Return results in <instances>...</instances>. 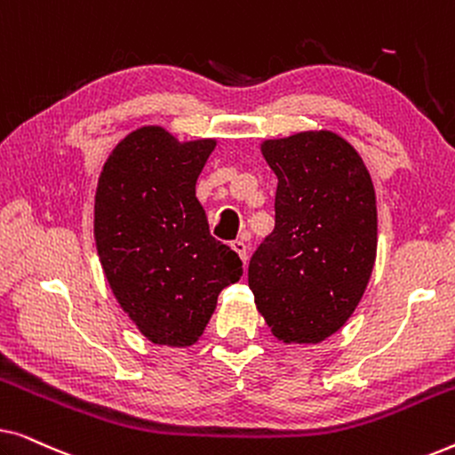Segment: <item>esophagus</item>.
<instances>
[{"instance_id":"obj_1","label":"esophagus","mask_w":455,"mask_h":455,"mask_svg":"<svg viewBox=\"0 0 455 455\" xmlns=\"http://www.w3.org/2000/svg\"><path fill=\"white\" fill-rule=\"evenodd\" d=\"M232 248H234L235 252H238V257H240V259L244 260V263H246V260H248V252H246V242H244V240H234V242H232Z\"/></svg>"}]
</instances>
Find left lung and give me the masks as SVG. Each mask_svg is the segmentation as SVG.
I'll use <instances>...</instances> for the list:
<instances>
[{"mask_svg": "<svg viewBox=\"0 0 455 455\" xmlns=\"http://www.w3.org/2000/svg\"><path fill=\"white\" fill-rule=\"evenodd\" d=\"M277 176L275 228L248 265L259 313L285 344H319L350 319L377 254L371 176L344 139L300 132L265 140Z\"/></svg>", "mask_w": 455, "mask_h": 455, "instance_id": "1", "label": "left lung"}]
</instances>
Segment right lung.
<instances>
[{
  "label": "right lung",
  "instance_id": "add662e5",
  "mask_svg": "<svg viewBox=\"0 0 455 455\" xmlns=\"http://www.w3.org/2000/svg\"><path fill=\"white\" fill-rule=\"evenodd\" d=\"M215 140L178 142L164 128L128 134L105 161L95 242L120 307L153 344L192 346L242 260L215 240L196 178Z\"/></svg>",
  "mask_w": 455,
  "mask_h": 455
}]
</instances>
